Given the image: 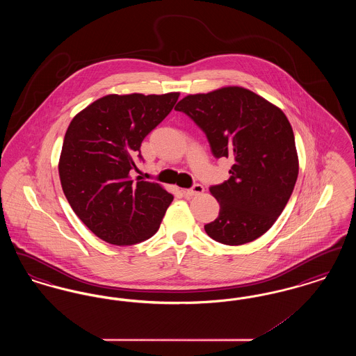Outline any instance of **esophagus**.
<instances>
[{
	"mask_svg": "<svg viewBox=\"0 0 356 356\" xmlns=\"http://www.w3.org/2000/svg\"><path fill=\"white\" fill-rule=\"evenodd\" d=\"M203 192L204 186L202 184H199V183L193 184L192 188H189V189L186 191V196H197V195H202Z\"/></svg>",
	"mask_w": 356,
	"mask_h": 356,
	"instance_id": "34e87169",
	"label": "esophagus"
}]
</instances>
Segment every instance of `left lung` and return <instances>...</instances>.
Returning <instances> with one entry per match:
<instances>
[{
    "instance_id": "8db88e82",
    "label": "left lung",
    "mask_w": 356,
    "mask_h": 356,
    "mask_svg": "<svg viewBox=\"0 0 356 356\" xmlns=\"http://www.w3.org/2000/svg\"><path fill=\"white\" fill-rule=\"evenodd\" d=\"M203 131L216 159L229 157V179L209 188L220 204L208 236L241 245L266 234L283 212L299 173L286 115L254 92L227 86L189 95L175 106Z\"/></svg>"
}]
</instances>
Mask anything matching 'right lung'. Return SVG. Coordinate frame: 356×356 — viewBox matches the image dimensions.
<instances>
[{
    "mask_svg": "<svg viewBox=\"0 0 356 356\" xmlns=\"http://www.w3.org/2000/svg\"><path fill=\"white\" fill-rule=\"evenodd\" d=\"M179 93L109 95L70 121L58 164L63 191L74 213L115 245L153 236L173 196L153 181L134 179L144 161L143 140L170 115Z\"/></svg>",
    "mask_w": 356,
    "mask_h": 356,
    "instance_id": "1",
    "label": "right lung"
}]
</instances>
